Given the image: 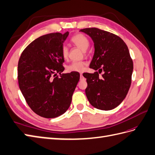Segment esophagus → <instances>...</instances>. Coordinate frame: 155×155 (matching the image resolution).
<instances>
[{
	"label": "esophagus",
	"mask_w": 155,
	"mask_h": 155,
	"mask_svg": "<svg viewBox=\"0 0 155 155\" xmlns=\"http://www.w3.org/2000/svg\"><path fill=\"white\" fill-rule=\"evenodd\" d=\"M83 78H84V76H83V74H80V80H82Z\"/></svg>",
	"instance_id": "1"
}]
</instances>
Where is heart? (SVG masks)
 <instances>
[{"mask_svg": "<svg viewBox=\"0 0 155 155\" xmlns=\"http://www.w3.org/2000/svg\"><path fill=\"white\" fill-rule=\"evenodd\" d=\"M71 42L81 50L86 52V50L89 46V41L85 35L81 33L75 34L71 38ZM62 56L63 58L67 59L68 56V48L66 46L62 48ZM85 63L84 62H74L68 66V70L69 71H82L84 69Z\"/></svg>", "mask_w": 155, "mask_h": 155, "instance_id": "b5f03b06", "label": "heart"}]
</instances>
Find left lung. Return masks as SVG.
<instances>
[{
    "mask_svg": "<svg viewBox=\"0 0 155 155\" xmlns=\"http://www.w3.org/2000/svg\"><path fill=\"white\" fill-rule=\"evenodd\" d=\"M80 31L93 41L95 52L89 67L99 70L83 74L87 83V98L96 108L112 110L125 99L131 85L134 65L129 50L120 37L110 32L95 28ZM102 71L104 74L100 78L98 73Z\"/></svg>",
    "mask_w": 155,
    "mask_h": 155,
    "instance_id": "8db88e82",
    "label": "left lung"
}]
</instances>
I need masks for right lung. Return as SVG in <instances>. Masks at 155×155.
Here are the masks:
<instances>
[{
	"instance_id": "right-lung-1",
	"label": "right lung",
	"mask_w": 155,
	"mask_h": 155,
	"mask_svg": "<svg viewBox=\"0 0 155 155\" xmlns=\"http://www.w3.org/2000/svg\"><path fill=\"white\" fill-rule=\"evenodd\" d=\"M69 32L53 33L34 40L22 52L18 65L19 87L28 104L37 114L53 118L70 106L80 75L64 70L62 56L64 42ZM57 72L60 76L52 74Z\"/></svg>"
}]
</instances>
